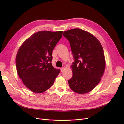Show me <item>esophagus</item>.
<instances>
[{
  "label": "esophagus",
  "instance_id": "1",
  "mask_svg": "<svg viewBox=\"0 0 124 124\" xmlns=\"http://www.w3.org/2000/svg\"><path fill=\"white\" fill-rule=\"evenodd\" d=\"M61 72H63V71H64V70H65V68L64 67H62V68H61Z\"/></svg>",
  "mask_w": 124,
  "mask_h": 124
}]
</instances>
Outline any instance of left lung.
<instances>
[{"label":"left lung","instance_id":"obj_1","mask_svg":"<svg viewBox=\"0 0 124 124\" xmlns=\"http://www.w3.org/2000/svg\"><path fill=\"white\" fill-rule=\"evenodd\" d=\"M73 55V76L68 81L70 88L78 94L94 89L105 72L106 60L101 44L94 36L80 29L64 32Z\"/></svg>","mask_w":124,"mask_h":124}]
</instances>
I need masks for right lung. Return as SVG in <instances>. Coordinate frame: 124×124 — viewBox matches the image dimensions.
I'll return each mask as SVG.
<instances>
[{
    "label": "right lung",
    "mask_w": 124,
    "mask_h": 124,
    "mask_svg": "<svg viewBox=\"0 0 124 124\" xmlns=\"http://www.w3.org/2000/svg\"><path fill=\"white\" fill-rule=\"evenodd\" d=\"M63 31H38L19 48L16 57L17 74L25 86L36 93H42L53 85L60 72L52 65V51Z\"/></svg>",
    "instance_id": "add662e5"
}]
</instances>
